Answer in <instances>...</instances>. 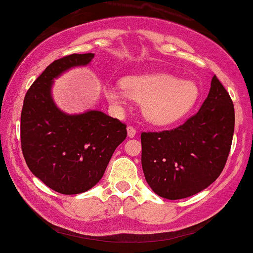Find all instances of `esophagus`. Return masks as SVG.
Listing matches in <instances>:
<instances>
[{
    "mask_svg": "<svg viewBox=\"0 0 253 253\" xmlns=\"http://www.w3.org/2000/svg\"><path fill=\"white\" fill-rule=\"evenodd\" d=\"M126 130H127V136L129 137H134L135 135H136V129H135L134 126H129L126 127Z\"/></svg>",
    "mask_w": 253,
    "mask_h": 253,
    "instance_id": "1",
    "label": "esophagus"
}]
</instances>
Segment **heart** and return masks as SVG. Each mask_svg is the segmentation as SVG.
<instances>
[{"mask_svg": "<svg viewBox=\"0 0 253 253\" xmlns=\"http://www.w3.org/2000/svg\"><path fill=\"white\" fill-rule=\"evenodd\" d=\"M105 95L116 107H122L129 99L142 104L149 122L167 126L183 117L199 96V89L191 81H178L168 73L131 76L122 85L107 86Z\"/></svg>", "mask_w": 253, "mask_h": 253, "instance_id": "obj_1", "label": "heart"}]
</instances>
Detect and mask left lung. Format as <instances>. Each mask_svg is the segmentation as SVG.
<instances>
[{
    "mask_svg": "<svg viewBox=\"0 0 253 253\" xmlns=\"http://www.w3.org/2000/svg\"><path fill=\"white\" fill-rule=\"evenodd\" d=\"M234 105L213 76L195 115L171 130L141 134V163L153 192L169 200L202 192L221 175L234 134Z\"/></svg>",
    "mask_w": 253,
    "mask_h": 253,
    "instance_id": "obj_1",
    "label": "left lung"
}]
</instances>
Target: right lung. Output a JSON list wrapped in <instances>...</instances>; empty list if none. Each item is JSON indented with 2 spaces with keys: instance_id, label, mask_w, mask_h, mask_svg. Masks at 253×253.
I'll use <instances>...</instances> for the list:
<instances>
[{
  "instance_id": "add662e5",
  "label": "right lung",
  "mask_w": 253,
  "mask_h": 253,
  "mask_svg": "<svg viewBox=\"0 0 253 253\" xmlns=\"http://www.w3.org/2000/svg\"><path fill=\"white\" fill-rule=\"evenodd\" d=\"M93 58L91 53L71 54L51 62L24 99L23 156L31 172L61 194H78L94 187L126 137V126L119 119L101 111L66 115L51 99L54 78L71 67L89 64Z\"/></svg>"
}]
</instances>
